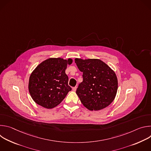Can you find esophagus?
<instances>
[{"mask_svg": "<svg viewBox=\"0 0 151 151\" xmlns=\"http://www.w3.org/2000/svg\"><path fill=\"white\" fill-rule=\"evenodd\" d=\"M76 88H77V87H73V88H72V90H73V91H75L76 90Z\"/></svg>", "mask_w": 151, "mask_h": 151, "instance_id": "1", "label": "esophagus"}]
</instances>
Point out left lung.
<instances>
[{"mask_svg": "<svg viewBox=\"0 0 151 151\" xmlns=\"http://www.w3.org/2000/svg\"><path fill=\"white\" fill-rule=\"evenodd\" d=\"M75 60L83 72V81L76 91L81 103L90 111H99L108 106L114 101L118 90L115 72L99 59Z\"/></svg>", "mask_w": 151, "mask_h": 151, "instance_id": "1", "label": "left lung"}]
</instances>
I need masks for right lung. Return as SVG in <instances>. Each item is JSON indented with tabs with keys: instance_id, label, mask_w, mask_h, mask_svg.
I'll return each mask as SVG.
<instances>
[{
	"instance_id": "right-lung-1",
	"label": "right lung",
	"mask_w": 151,
	"mask_h": 151,
	"mask_svg": "<svg viewBox=\"0 0 151 151\" xmlns=\"http://www.w3.org/2000/svg\"><path fill=\"white\" fill-rule=\"evenodd\" d=\"M72 60L50 58L36 68L29 82V90L33 100L39 105L51 109L58 105L72 90L65 73Z\"/></svg>"
}]
</instances>
